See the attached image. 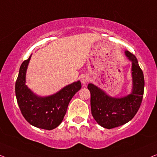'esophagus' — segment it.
<instances>
[{
	"label": "esophagus",
	"instance_id": "esophagus-1",
	"mask_svg": "<svg viewBox=\"0 0 157 157\" xmlns=\"http://www.w3.org/2000/svg\"><path fill=\"white\" fill-rule=\"evenodd\" d=\"M90 81V78H89V76L88 75H83V76H82L81 77V82H82V83L83 84V85H85V84H87L88 82Z\"/></svg>",
	"mask_w": 157,
	"mask_h": 157
}]
</instances>
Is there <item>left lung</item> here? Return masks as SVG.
Masks as SVG:
<instances>
[{"instance_id": "8db88e82", "label": "left lung", "mask_w": 157, "mask_h": 157, "mask_svg": "<svg viewBox=\"0 0 157 157\" xmlns=\"http://www.w3.org/2000/svg\"><path fill=\"white\" fill-rule=\"evenodd\" d=\"M125 54L132 63V74L133 89L132 94L122 98L108 96L97 86L89 84L92 114L97 122L104 128L112 129L127 123L140 109L144 95V74L137 59L129 51Z\"/></svg>"}]
</instances>
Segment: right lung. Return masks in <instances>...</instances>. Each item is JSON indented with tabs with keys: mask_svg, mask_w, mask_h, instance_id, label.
<instances>
[{
	"mask_svg": "<svg viewBox=\"0 0 157 157\" xmlns=\"http://www.w3.org/2000/svg\"><path fill=\"white\" fill-rule=\"evenodd\" d=\"M30 57L21 64L15 82L17 102L24 118L30 124L43 129H53L60 124L70 100L81 89V83L79 81L72 83L53 95L37 97L25 85L26 70Z\"/></svg>",
	"mask_w": 157,
	"mask_h": 157,
	"instance_id": "add662e5",
	"label": "right lung"
}]
</instances>
